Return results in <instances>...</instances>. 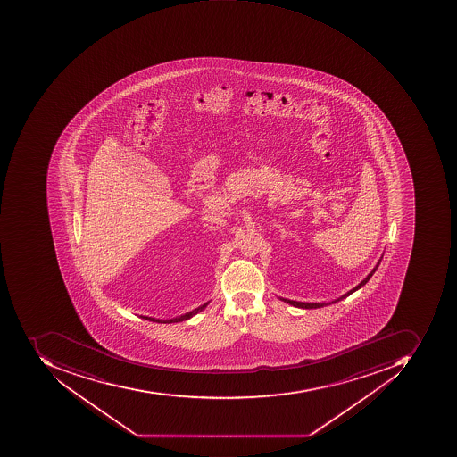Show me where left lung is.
<instances>
[{"mask_svg":"<svg viewBox=\"0 0 457 457\" xmlns=\"http://www.w3.org/2000/svg\"><path fill=\"white\" fill-rule=\"evenodd\" d=\"M382 258H380L379 262L376 263L375 268L372 269V271H370V275H368L367 278H365L364 280L361 281V283L358 284V286L354 287V288L350 289L349 293H346L345 294V295L340 296V298H337V301L329 302V303H306V302L289 301V299H283V301L287 302V303L293 304V306H295V308L302 309L322 308V306H326V304H331L335 303V302L342 301V299L346 298V296L352 295V294L354 293V291H357V289L361 288L362 286H365V284H367L368 281H370V278H372V275L373 273H375L376 269H378V266H379L380 262H382Z\"/></svg>","mask_w":457,"mask_h":457,"instance_id":"obj_1","label":"left lung"}]
</instances>
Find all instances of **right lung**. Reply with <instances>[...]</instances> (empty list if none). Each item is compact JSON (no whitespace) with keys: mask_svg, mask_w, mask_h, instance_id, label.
<instances>
[{"mask_svg":"<svg viewBox=\"0 0 457 457\" xmlns=\"http://www.w3.org/2000/svg\"><path fill=\"white\" fill-rule=\"evenodd\" d=\"M207 303H209V302H207ZM207 303L202 304V306H199V308L195 309V311L189 312V313L184 314V316L176 317V319L159 320V319H153V317H145V316H143V319L149 320V321L168 322V324H170V322L184 321V320L191 319V317L195 316V314H197V313H199V312L204 311V309L206 308Z\"/></svg>","mask_w":457,"mask_h":457,"instance_id":"right-lung-1","label":"right lung"}]
</instances>
